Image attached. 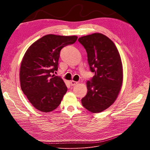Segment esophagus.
<instances>
[{
	"label": "esophagus",
	"instance_id": "esophagus-1",
	"mask_svg": "<svg viewBox=\"0 0 150 150\" xmlns=\"http://www.w3.org/2000/svg\"><path fill=\"white\" fill-rule=\"evenodd\" d=\"M76 84H78V82H77V81H74V80L70 81V84H71V86H75V85H76Z\"/></svg>",
	"mask_w": 150,
	"mask_h": 150
}]
</instances>
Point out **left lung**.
<instances>
[{
    "label": "left lung",
    "instance_id": "left-lung-1",
    "mask_svg": "<svg viewBox=\"0 0 150 150\" xmlns=\"http://www.w3.org/2000/svg\"><path fill=\"white\" fill-rule=\"evenodd\" d=\"M88 54L92 72L95 73L86 83L88 93L81 99L89 111H103L116 100L123 81L122 63L114 42L101 33H93L78 39Z\"/></svg>",
    "mask_w": 150,
    "mask_h": 150
}]
</instances>
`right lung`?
Returning a JSON list of instances; mask_svg holds the SVG:
<instances>
[{
  "instance_id": "right-lung-1",
  "label": "right lung",
  "mask_w": 150,
  "mask_h": 150,
  "mask_svg": "<svg viewBox=\"0 0 150 150\" xmlns=\"http://www.w3.org/2000/svg\"><path fill=\"white\" fill-rule=\"evenodd\" d=\"M76 36L47 35L28 49L20 69L21 87L36 109L44 112L54 110L67 91L62 79L52 74L58 68L61 50L76 41Z\"/></svg>"
}]
</instances>
